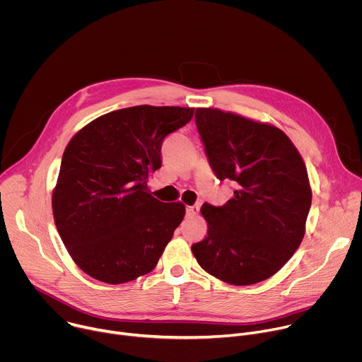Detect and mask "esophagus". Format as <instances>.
<instances>
[{
  "mask_svg": "<svg viewBox=\"0 0 362 362\" xmlns=\"http://www.w3.org/2000/svg\"><path fill=\"white\" fill-rule=\"evenodd\" d=\"M199 209H200V206L199 204H193V206H187L186 208V215L189 216V218H192V216H194V215H197V212H199Z\"/></svg>",
  "mask_w": 362,
  "mask_h": 362,
  "instance_id": "1",
  "label": "esophagus"
}]
</instances>
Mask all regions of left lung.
<instances>
[{"label": "left lung", "instance_id": "1", "mask_svg": "<svg viewBox=\"0 0 362 362\" xmlns=\"http://www.w3.org/2000/svg\"><path fill=\"white\" fill-rule=\"evenodd\" d=\"M206 156L236 186L223 206L203 203L208 236L192 245L197 264L230 285L275 275L305 235L313 192L299 151L278 127L218 109H196Z\"/></svg>", "mask_w": 362, "mask_h": 362}]
</instances>
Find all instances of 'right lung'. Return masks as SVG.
I'll return each instance as SVG.
<instances>
[{
    "label": "right lung",
    "mask_w": 362,
    "mask_h": 362,
    "mask_svg": "<svg viewBox=\"0 0 362 362\" xmlns=\"http://www.w3.org/2000/svg\"><path fill=\"white\" fill-rule=\"evenodd\" d=\"M194 109L134 106L100 116L67 144L53 215L76 265L117 285L158 265L185 204L153 197L147 177L162 166L163 139L183 127Z\"/></svg>",
    "instance_id": "add662e5"
}]
</instances>
